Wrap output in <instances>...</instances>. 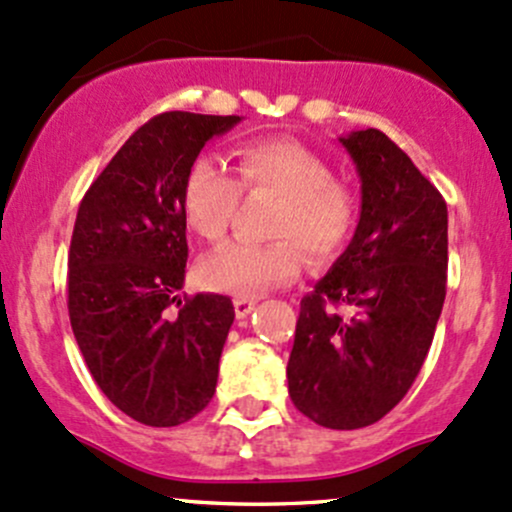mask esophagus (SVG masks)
<instances>
[{
    "instance_id": "1",
    "label": "esophagus",
    "mask_w": 512,
    "mask_h": 512,
    "mask_svg": "<svg viewBox=\"0 0 512 512\" xmlns=\"http://www.w3.org/2000/svg\"><path fill=\"white\" fill-rule=\"evenodd\" d=\"M256 307V300H249V298H236L234 300V312L239 320H244V317H249L251 312H254Z\"/></svg>"
}]
</instances>
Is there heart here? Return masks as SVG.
<instances>
[{
    "instance_id": "heart-1",
    "label": "heart",
    "mask_w": 512,
    "mask_h": 512,
    "mask_svg": "<svg viewBox=\"0 0 512 512\" xmlns=\"http://www.w3.org/2000/svg\"><path fill=\"white\" fill-rule=\"evenodd\" d=\"M236 173L239 183L217 156L200 153L183 180L185 222L202 239H222L239 212L241 190L266 192L280 200L271 227L278 241H229L214 249L200 261L207 288L258 295L298 276L300 249L310 263H324L342 251L354 229L356 205L320 153L288 139L251 141L236 151Z\"/></svg>"
}]
</instances>
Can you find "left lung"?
Returning a JSON list of instances; mask_svg holds the SVG:
<instances>
[{"mask_svg":"<svg viewBox=\"0 0 512 512\" xmlns=\"http://www.w3.org/2000/svg\"><path fill=\"white\" fill-rule=\"evenodd\" d=\"M339 144L361 180L359 224L300 302L288 393L317 425L359 430L388 415L425 364L447 295V202L383 131Z\"/></svg>","mask_w":512,"mask_h":512,"instance_id":"left-lung-1","label":"left lung"}]
</instances>
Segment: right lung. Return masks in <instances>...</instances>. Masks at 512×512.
Instances as JSON below:
<instances>
[{
    "label": "right lung",
    "mask_w": 512,
    "mask_h": 512,
    "mask_svg": "<svg viewBox=\"0 0 512 512\" xmlns=\"http://www.w3.org/2000/svg\"><path fill=\"white\" fill-rule=\"evenodd\" d=\"M241 117L166 112L129 136L85 192L68 254V312L92 378L119 410L175 427L207 408L234 322L227 295L180 298L183 180Z\"/></svg>",
    "instance_id": "obj_1"
}]
</instances>
